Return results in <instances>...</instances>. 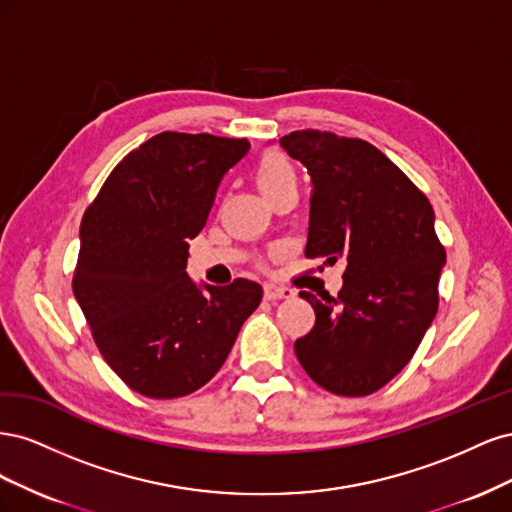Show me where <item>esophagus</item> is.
I'll list each match as a JSON object with an SVG mask.
<instances>
[{
    "label": "esophagus",
    "mask_w": 512,
    "mask_h": 512,
    "mask_svg": "<svg viewBox=\"0 0 512 512\" xmlns=\"http://www.w3.org/2000/svg\"><path fill=\"white\" fill-rule=\"evenodd\" d=\"M294 290L280 286V284H265V299L273 301V299H292Z\"/></svg>",
    "instance_id": "34e87169"
}]
</instances>
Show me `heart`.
I'll use <instances>...</instances> for the list:
<instances>
[{
  "mask_svg": "<svg viewBox=\"0 0 512 512\" xmlns=\"http://www.w3.org/2000/svg\"><path fill=\"white\" fill-rule=\"evenodd\" d=\"M256 183L267 198L290 183H297V173L282 153H265L256 164Z\"/></svg>",
  "mask_w": 512,
  "mask_h": 512,
  "instance_id": "obj_1",
  "label": "heart"
}]
</instances>
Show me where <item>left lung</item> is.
Returning a JSON list of instances; mask_svg holds the SVG:
<instances>
[{"label": "left lung", "mask_w": 512, "mask_h": 512, "mask_svg": "<svg viewBox=\"0 0 512 512\" xmlns=\"http://www.w3.org/2000/svg\"><path fill=\"white\" fill-rule=\"evenodd\" d=\"M280 145L312 177L305 256L346 260L337 299L299 292L316 324L294 352L322 389L369 395L408 365L438 312L446 254L436 215L427 196L361 138L299 130Z\"/></svg>", "instance_id": "obj_1"}]
</instances>
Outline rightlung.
<instances>
[{"instance_id": "obj_1", "label": "right lung", "mask_w": 512, "mask_h": 512, "mask_svg": "<svg viewBox=\"0 0 512 512\" xmlns=\"http://www.w3.org/2000/svg\"><path fill=\"white\" fill-rule=\"evenodd\" d=\"M250 143L162 132L123 158L83 215L72 290L94 342L130 389L175 399L205 386L262 299L260 284H196L190 239Z\"/></svg>"}]
</instances>
